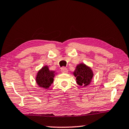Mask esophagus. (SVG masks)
Here are the masks:
<instances>
[{
  "label": "esophagus",
  "mask_w": 129,
  "mask_h": 129,
  "mask_svg": "<svg viewBox=\"0 0 129 129\" xmlns=\"http://www.w3.org/2000/svg\"><path fill=\"white\" fill-rule=\"evenodd\" d=\"M61 71L62 72V73H68V69L65 67H62L61 69Z\"/></svg>",
  "instance_id": "1"
}]
</instances>
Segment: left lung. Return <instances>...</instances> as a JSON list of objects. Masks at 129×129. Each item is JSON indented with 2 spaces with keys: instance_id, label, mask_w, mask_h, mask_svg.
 I'll return each mask as SVG.
<instances>
[{
  "instance_id": "1",
  "label": "left lung",
  "mask_w": 129,
  "mask_h": 129,
  "mask_svg": "<svg viewBox=\"0 0 129 129\" xmlns=\"http://www.w3.org/2000/svg\"><path fill=\"white\" fill-rule=\"evenodd\" d=\"M76 81L79 85L87 86L90 84L93 77V73L90 68L84 64L78 65L74 72Z\"/></svg>"
}]
</instances>
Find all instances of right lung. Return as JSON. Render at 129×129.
<instances>
[{
  "instance_id": "right-lung-1",
  "label": "right lung",
  "mask_w": 129,
  "mask_h": 129,
  "mask_svg": "<svg viewBox=\"0 0 129 129\" xmlns=\"http://www.w3.org/2000/svg\"><path fill=\"white\" fill-rule=\"evenodd\" d=\"M54 72L49 71L48 67L45 66L38 72L36 81L37 84L41 88L48 89L53 82Z\"/></svg>"
}]
</instances>
